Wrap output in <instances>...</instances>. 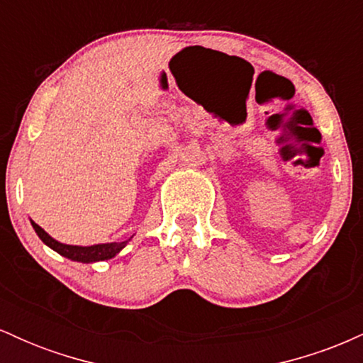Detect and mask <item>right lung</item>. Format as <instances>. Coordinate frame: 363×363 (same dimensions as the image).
Instances as JSON below:
<instances>
[{
    "mask_svg": "<svg viewBox=\"0 0 363 363\" xmlns=\"http://www.w3.org/2000/svg\"><path fill=\"white\" fill-rule=\"evenodd\" d=\"M32 227L37 232V235L40 237V240L45 245L54 249L56 252H60L61 256L68 257L72 261H80V262H95V261H106L114 257L124 245L128 244V240H123V242H111V244H95L89 245V247H82V245H68L57 242L56 239H52L44 228H40L35 222H32Z\"/></svg>",
    "mask_w": 363,
    "mask_h": 363,
    "instance_id": "add662e5",
    "label": "right lung"
}]
</instances>
